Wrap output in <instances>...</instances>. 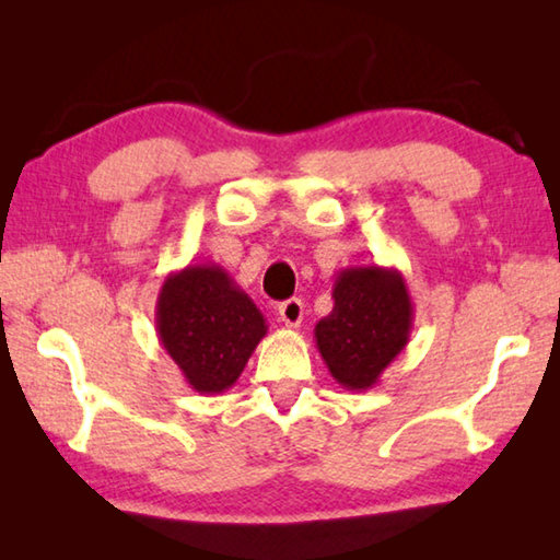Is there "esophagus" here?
I'll return each instance as SVG.
<instances>
[{"label":"esophagus","mask_w":560,"mask_h":560,"mask_svg":"<svg viewBox=\"0 0 560 560\" xmlns=\"http://www.w3.org/2000/svg\"><path fill=\"white\" fill-rule=\"evenodd\" d=\"M279 316H281L283 324L291 326V328L301 326V320H303V301L301 299L283 301L281 306H279Z\"/></svg>","instance_id":"34e87169"}]
</instances>
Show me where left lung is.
<instances>
[{
    "instance_id": "left-lung-1",
    "label": "left lung",
    "mask_w": 560,
    "mask_h": 560,
    "mask_svg": "<svg viewBox=\"0 0 560 560\" xmlns=\"http://www.w3.org/2000/svg\"><path fill=\"white\" fill-rule=\"evenodd\" d=\"M415 306L395 267H348L334 283V311L314 336L328 373L346 390H371L412 334Z\"/></svg>"
}]
</instances>
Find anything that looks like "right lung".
I'll list each match as a JSON object with an SVG mask.
<instances>
[{"label":"right lung","mask_w":560,"mask_h":560,"mask_svg":"<svg viewBox=\"0 0 560 560\" xmlns=\"http://www.w3.org/2000/svg\"><path fill=\"white\" fill-rule=\"evenodd\" d=\"M267 328L257 303L220 264H187L160 287L158 338L200 395L230 390Z\"/></svg>","instance_id":"right-lung-1"}]
</instances>
